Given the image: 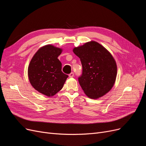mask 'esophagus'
I'll use <instances>...</instances> for the list:
<instances>
[{"mask_svg": "<svg viewBox=\"0 0 146 146\" xmlns=\"http://www.w3.org/2000/svg\"><path fill=\"white\" fill-rule=\"evenodd\" d=\"M68 76H69V77H70V78H73V76H74V73H73V72H72L71 73H70V74H69Z\"/></svg>", "mask_w": 146, "mask_h": 146, "instance_id": "esophagus-1", "label": "esophagus"}]
</instances>
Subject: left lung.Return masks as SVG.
Here are the masks:
<instances>
[{
  "instance_id": "obj_1",
  "label": "left lung",
  "mask_w": 146,
  "mask_h": 146,
  "mask_svg": "<svg viewBox=\"0 0 146 146\" xmlns=\"http://www.w3.org/2000/svg\"><path fill=\"white\" fill-rule=\"evenodd\" d=\"M73 51L81 61L83 72L79 82L86 95L96 99L109 92L117 74L116 61L111 52L95 41L74 47Z\"/></svg>"
}]
</instances>
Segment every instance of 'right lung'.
<instances>
[{
    "mask_svg": "<svg viewBox=\"0 0 146 146\" xmlns=\"http://www.w3.org/2000/svg\"><path fill=\"white\" fill-rule=\"evenodd\" d=\"M63 49L51 44L42 46L33 57L28 68L32 86L45 96L51 97L63 88L68 75L61 72L58 57Z\"/></svg>",
    "mask_w": 146,
    "mask_h": 146,
    "instance_id": "obj_1",
    "label": "right lung"
}]
</instances>
